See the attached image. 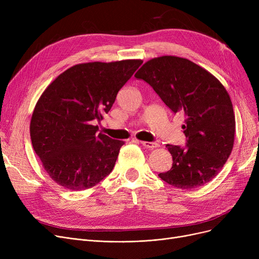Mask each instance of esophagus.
<instances>
[{
  "label": "esophagus",
  "mask_w": 259,
  "mask_h": 259,
  "mask_svg": "<svg viewBox=\"0 0 259 259\" xmlns=\"http://www.w3.org/2000/svg\"><path fill=\"white\" fill-rule=\"evenodd\" d=\"M144 147L146 148H149V149H154V148H157L158 147V144L157 143H154V142H140Z\"/></svg>",
  "instance_id": "obj_1"
}]
</instances>
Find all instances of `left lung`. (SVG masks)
Returning a JSON list of instances; mask_svg holds the SVG:
<instances>
[{"label":"left lung","instance_id":"8db88e82","mask_svg":"<svg viewBox=\"0 0 259 259\" xmlns=\"http://www.w3.org/2000/svg\"><path fill=\"white\" fill-rule=\"evenodd\" d=\"M150 85L171 110L185 114L187 148L166 145L172 168L159 173L179 189H195L221 172L232 152L235 115L224 85L213 74L184 58L164 56L146 62L134 75Z\"/></svg>","mask_w":259,"mask_h":259}]
</instances>
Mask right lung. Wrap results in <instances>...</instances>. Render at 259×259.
Returning a JSON list of instances; mask_svg holds the SVG:
<instances>
[{
	"mask_svg": "<svg viewBox=\"0 0 259 259\" xmlns=\"http://www.w3.org/2000/svg\"><path fill=\"white\" fill-rule=\"evenodd\" d=\"M142 60L77 64L44 90L30 120L32 147L50 179L79 191L112 171L125 143L98 133L97 120L110 111L117 92Z\"/></svg>",
	"mask_w": 259,
	"mask_h": 259,
	"instance_id": "right-lung-1",
	"label": "right lung"
}]
</instances>
